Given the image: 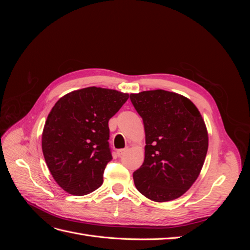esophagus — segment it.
Instances as JSON below:
<instances>
[{"mask_svg": "<svg viewBox=\"0 0 250 250\" xmlns=\"http://www.w3.org/2000/svg\"><path fill=\"white\" fill-rule=\"evenodd\" d=\"M125 152H126V149H118V150H117V154H118V156L123 155Z\"/></svg>", "mask_w": 250, "mask_h": 250, "instance_id": "1", "label": "esophagus"}]
</instances>
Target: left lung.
Here are the masks:
<instances>
[{"instance_id": "1", "label": "left lung", "mask_w": 250, "mask_h": 250, "mask_svg": "<svg viewBox=\"0 0 250 250\" xmlns=\"http://www.w3.org/2000/svg\"><path fill=\"white\" fill-rule=\"evenodd\" d=\"M146 133L145 160L133 172L145 197L166 202L180 197L197 179L208 137L199 110L188 98L164 89L130 95Z\"/></svg>"}]
</instances>
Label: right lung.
<instances>
[{"mask_svg": "<svg viewBox=\"0 0 250 250\" xmlns=\"http://www.w3.org/2000/svg\"><path fill=\"white\" fill-rule=\"evenodd\" d=\"M128 94L90 86L66 94L55 103L42 131V148L53 178L64 191L86 195L103 184L112 160L108 121Z\"/></svg>", "mask_w": 250, "mask_h": 250, "instance_id": "add662e5", "label": "right lung"}]
</instances>
